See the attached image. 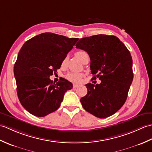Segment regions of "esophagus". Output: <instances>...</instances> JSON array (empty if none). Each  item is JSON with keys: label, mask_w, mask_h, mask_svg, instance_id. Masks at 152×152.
I'll return each mask as SVG.
<instances>
[{"label": "esophagus", "mask_w": 152, "mask_h": 152, "mask_svg": "<svg viewBox=\"0 0 152 152\" xmlns=\"http://www.w3.org/2000/svg\"><path fill=\"white\" fill-rule=\"evenodd\" d=\"M79 86H80V85L75 84V83H74V84H73V88H78Z\"/></svg>", "instance_id": "34e87169"}]
</instances>
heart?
Instances as JSON below:
<instances>
[{
	"mask_svg": "<svg viewBox=\"0 0 152 152\" xmlns=\"http://www.w3.org/2000/svg\"><path fill=\"white\" fill-rule=\"evenodd\" d=\"M75 56L80 61H82V63L84 62V61L86 59V58L89 57L88 53L86 52L85 51H76L75 53ZM66 61V58H64V59L62 61V66L65 65ZM83 76V74L82 73L75 72H69V73H67L66 74L65 78L71 82L80 83V82H81Z\"/></svg>",
	"mask_w": 152,
	"mask_h": 152,
	"instance_id": "1",
	"label": "heart"
}]
</instances>
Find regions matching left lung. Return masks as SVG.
Returning <instances> with one entry per match:
<instances>
[{
    "instance_id": "obj_1",
    "label": "left lung",
    "mask_w": 152,
    "mask_h": 152,
    "mask_svg": "<svg viewBox=\"0 0 152 152\" xmlns=\"http://www.w3.org/2000/svg\"><path fill=\"white\" fill-rule=\"evenodd\" d=\"M76 48L88 53L93 78L101 81L86 85L88 93L80 99L83 108L97 118L109 117L124 104L133 82L129 51L118 37L106 34L81 38Z\"/></svg>"
}]
</instances>
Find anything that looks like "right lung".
I'll return each instance as SVG.
<instances>
[{
	"instance_id": "add662e5",
	"label": "right lung",
	"mask_w": 152,
	"mask_h": 152,
	"mask_svg": "<svg viewBox=\"0 0 152 152\" xmlns=\"http://www.w3.org/2000/svg\"><path fill=\"white\" fill-rule=\"evenodd\" d=\"M78 38L44 33L25 42L18 53L14 73L17 93L23 108L44 117L59 108L64 93L72 88L65 79L56 83L50 79L72 49Z\"/></svg>"
}]
</instances>
